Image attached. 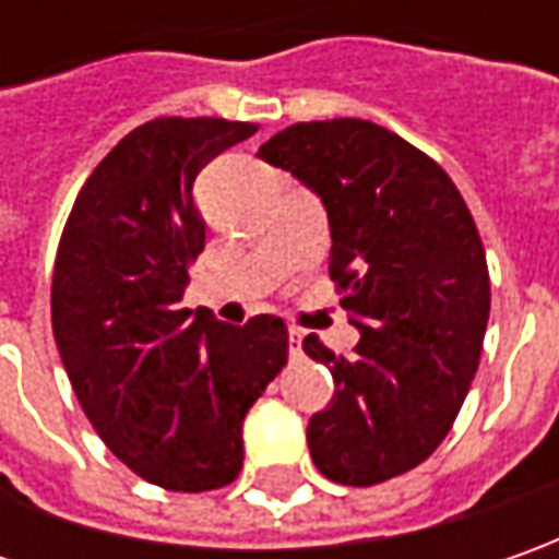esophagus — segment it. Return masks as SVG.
Returning <instances> with one entry per match:
<instances>
[{
    "label": "esophagus",
    "mask_w": 559,
    "mask_h": 559,
    "mask_svg": "<svg viewBox=\"0 0 559 559\" xmlns=\"http://www.w3.org/2000/svg\"><path fill=\"white\" fill-rule=\"evenodd\" d=\"M301 338H305V333L292 326L289 330V355L292 357H301Z\"/></svg>",
    "instance_id": "obj_1"
}]
</instances>
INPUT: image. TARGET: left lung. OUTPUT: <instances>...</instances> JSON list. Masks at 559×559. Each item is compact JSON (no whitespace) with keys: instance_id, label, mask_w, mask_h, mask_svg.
Listing matches in <instances>:
<instances>
[{"instance_id":"left-lung-1","label":"left lung","mask_w":559,"mask_h":559,"mask_svg":"<svg viewBox=\"0 0 559 559\" xmlns=\"http://www.w3.org/2000/svg\"><path fill=\"white\" fill-rule=\"evenodd\" d=\"M258 155L320 195L330 276L360 330L352 357L305 338L335 382L311 457L333 483H385L444 441L479 367L491 286L476 221L439 164L370 120L292 123Z\"/></svg>"}]
</instances>
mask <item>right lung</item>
Returning a JSON list of instances; mask_svg holds the SVG:
<instances>
[{
	"label": "right lung",
	"instance_id": "add662e5",
	"mask_svg": "<svg viewBox=\"0 0 559 559\" xmlns=\"http://www.w3.org/2000/svg\"><path fill=\"white\" fill-rule=\"evenodd\" d=\"M258 127L155 118L98 162L64 224L52 333L83 414L108 451L167 491H211L242 469V419L289 360L286 323L246 326L183 308L204 248L192 183Z\"/></svg>",
	"mask_w": 559,
	"mask_h": 559
}]
</instances>
